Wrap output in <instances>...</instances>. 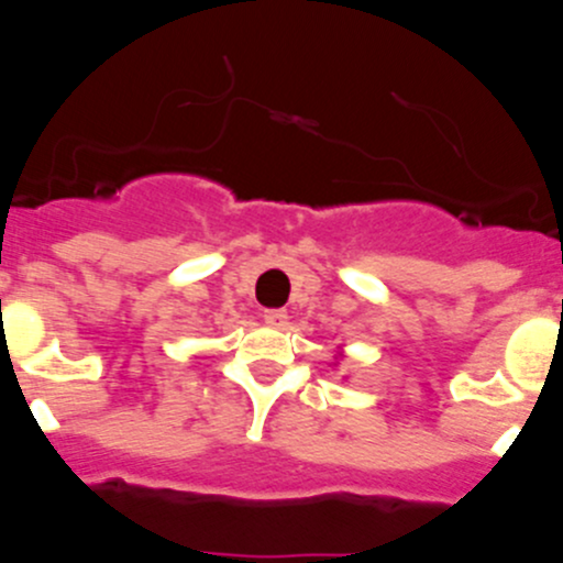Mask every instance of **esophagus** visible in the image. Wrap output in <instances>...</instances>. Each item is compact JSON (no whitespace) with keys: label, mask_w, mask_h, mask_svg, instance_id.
<instances>
[{"label":"esophagus","mask_w":563,"mask_h":563,"mask_svg":"<svg viewBox=\"0 0 563 563\" xmlns=\"http://www.w3.org/2000/svg\"><path fill=\"white\" fill-rule=\"evenodd\" d=\"M263 320L268 322V325H284V322H287V311L284 309H265V314H263Z\"/></svg>","instance_id":"1"}]
</instances>
